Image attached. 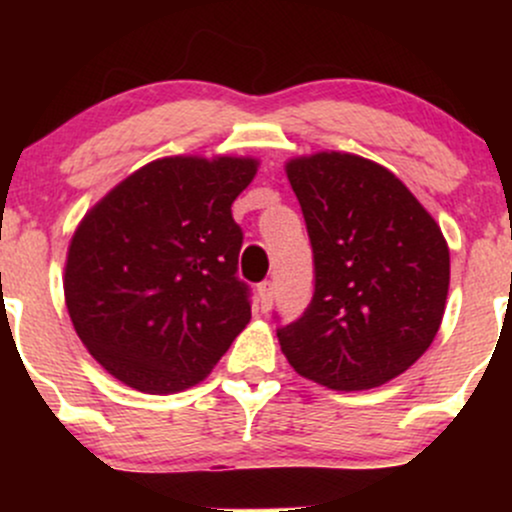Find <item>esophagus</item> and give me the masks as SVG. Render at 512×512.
<instances>
[{
    "label": "esophagus",
    "instance_id": "1",
    "mask_svg": "<svg viewBox=\"0 0 512 512\" xmlns=\"http://www.w3.org/2000/svg\"><path fill=\"white\" fill-rule=\"evenodd\" d=\"M274 293H276V286H274V281H262L260 286H257V296H260V305H262V310L264 313H267L269 308H272V301H274Z\"/></svg>",
    "mask_w": 512,
    "mask_h": 512
}]
</instances>
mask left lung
Masks as SVG:
<instances>
[{"mask_svg": "<svg viewBox=\"0 0 512 512\" xmlns=\"http://www.w3.org/2000/svg\"><path fill=\"white\" fill-rule=\"evenodd\" d=\"M286 173L315 286L305 313L276 327L281 349L298 373L332 390L383 385L424 354L443 320V233L390 170L361 156L315 154Z\"/></svg>", "mask_w": 512, "mask_h": 512, "instance_id": "8db88e82", "label": "left lung"}]
</instances>
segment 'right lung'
<instances>
[{"instance_id":"right-lung-1","label":"right lung","mask_w":512,"mask_h":512,"mask_svg":"<svg viewBox=\"0 0 512 512\" xmlns=\"http://www.w3.org/2000/svg\"><path fill=\"white\" fill-rule=\"evenodd\" d=\"M255 173L252 158H161L84 216L64 296L79 339L117 380L151 395L185 390L248 325L231 204Z\"/></svg>"}]
</instances>
